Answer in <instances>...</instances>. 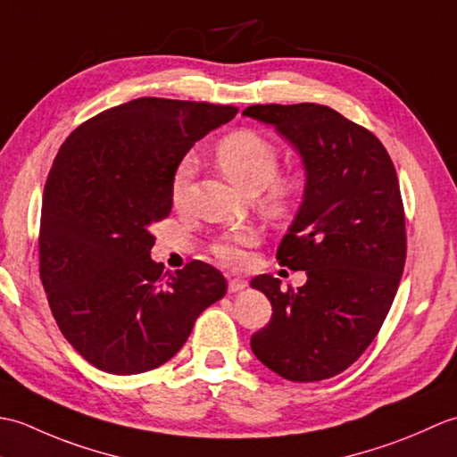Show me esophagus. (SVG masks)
<instances>
[{
	"label": "esophagus",
	"instance_id": "esophagus-1",
	"mask_svg": "<svg viewBox=\"0 0 457 457\" xmlns=\"http://www.w3.org/2000/svg\"><path fill=\"white\" fill-rule=\"evenodd\" d=\"M245 287H247V283L244 278H229V283H228L229 293H239V290H244Z\"/></svg>",
	"mask_w": 457,
	"mask_h": 457
}]
</instances>
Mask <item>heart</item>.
<instances>
[{
	"mask_svg": "<svg viewBox=\"0 0 457 457\" xmlns=\"http://www.w3.org/2000/svg\"><path fill=\"white\" fill-rule=\"evenodd\" d=\"M216 161L226 177L245 192H257L263 206L280 216L298 196L300 182L295 174H278L280 154L277 145L253 129L228 133L216 145ZM198 162L192 153L182 154L170 172L169 192L174 206H182L188 196L190 184L196 177ZM257 244L255 231H223L212 239L210 251L221 263L237 267L247 259V249Z\"/></svg>",
	"mask_w": 457,
	"mask_h": 457,
	"instance_id": "obj_1",
	"label": "heart"
}]
</instances>
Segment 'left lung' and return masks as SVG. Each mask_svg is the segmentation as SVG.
Masks as SVG:
<instances>
[{
    "label": "left lung",
    "instance_id": "left-lung-1",
    "mask_svg": "<svg viewBox=\"0 0 457 457\" xmlns=\"http://www.w3.org/2000/svg\"><path fill=\"white\" fill-rule=\"evenodd\" d=\"M303 154L304 202L277 251L278 265L306 270L298 290L259 275L251 287L273 306L251 349L296 383L339 375L381 329L406 261L404 206L389 153L375 135L320 104L249 105Z\"/></svg>",
    "mask_w": 457,
    "mask_h": 457
}]
</instances>
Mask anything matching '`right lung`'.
Returning <instances> with one entry per match:
<instances>
[{
  "label": "right lung",
  "instance_id": "add662e5",
  "mask_svg": "<svg viewBox=\"0 0 457 457\" xmlns=\"http://www.w3.org/2000/svg\"><path fill=\"white\" fill-rule=\"evenodd\" d=\"M236 105L137 98L68 135L48 170L38 275L76 352L113 375L167 363L196 318L228 290L218 269L151 259V223L169 218L174 164Z\"/></svg>",
  "mask_w": 457,
  "mask_h": 457
}]
</instances>
